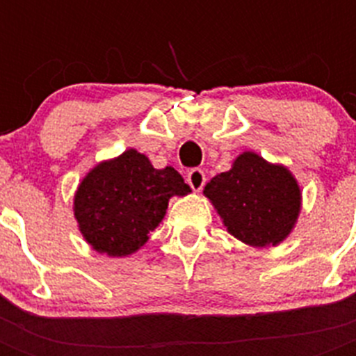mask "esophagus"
Masks as SVG:
<instances>
[{
    "label": "esophagus",
    "instance_id": "1",
    "mask_svg": "<svg viewBox=\"0 0 356 356\" xmlns=\"http://www.w3.org/2000/svg\"><path fill=\"white\" fill-rule=\"evenodd\" d=\"M186 183L192 186L194 192H200L203 188V184H205V173H203V170H200V168L190 170L188 175H186Z\"/></svg>",
    "mask_w": 356,
    "mask_h": 356
}]
</instances>
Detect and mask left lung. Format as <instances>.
Masks as SVG:
<instances>
[{"label":"left lung","instance_id":"left-lung-1","mask_svg":"<svg viewBox=\"0 0 356 356\" xmlns=\"http://www.w3.org/2000/svg\"><path fill=\"white\" fill-rule=\"evenodd\" d=\"M227 231L253 248L279 245L298 223L301 188L292 172L253 151L234 159L203 190Z\"/></svg>","mask_w":356,"mask_h":356}]
</instances>
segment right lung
Masks as SVG:
<instances>
[{
	"label": "right lung",
	"instance_id": "right-lung-1",
	"mask_svg": "<svg viewBox=\"0 0 356 356\" xmlns=\"http://www.w3.org/2000/svg\"><path fill=\"white\" fill-rule=\"evenodd\" d=\"M192 190L172 166L156 170L136 149L103 161L74 195V216L90 248L108 257L136 253L166 216L168 201Z\"/></svg>",
	"mask_w": 356,
	"mask_h": 356
}]
</instances>
